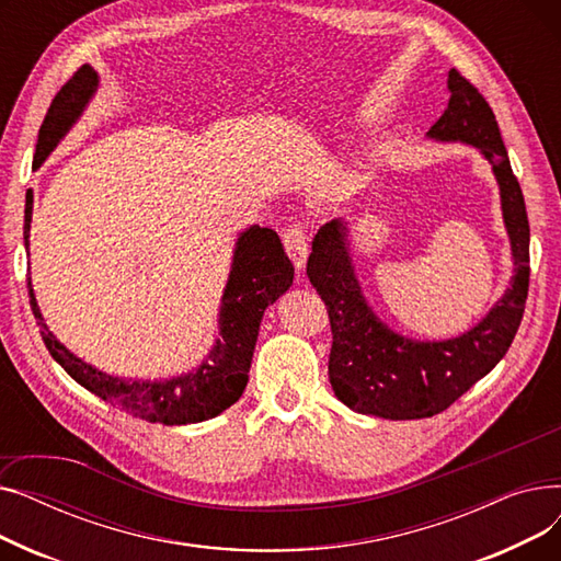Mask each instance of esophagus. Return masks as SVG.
I'll list each match as a JSON object with an SVG mask.
<instances>
[{"mask_svg":"<svg viewBox=\"0 0 561 561\" xmlns=\"http://www.w3.org/2000/svg\"><path fill=\"white\" fill-rule=\"evenodd\" d=\"M284 248L293 261V265H296V271H302L305 263H307V256H309V243H307V233H305V227L302 225H290L284 233Z\"/></svg>","mask_w":561,"mask_h":561,"instance_id":"obj_1","label":"esophagus"}]
</instances>
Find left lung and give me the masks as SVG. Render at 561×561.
<instances>
[{
	"label": "left lung",
	"mask_w": 561,
	"mask_h": 561,
	"mask_svg": "<svg viewBox=\"0 0 561 561\" xmlns=\"http://www.w3.org/2000/svg\"><path fill=\"white\" fill-rule=\"evenodd\" d=\"M448 93V108L432 125L427 138L473 145L491 163L514 275L503 298L476 328L446 341L407 339L393 332L364 298L350 256L347 222L336 218L322 225L311 245L307 275L330 313L334 396L357 414L389 421L440 414L505 357L525 311L529 222L523 191L512 172L495 115L478 88L453 68Z\"/></svg>",
	"instance_id": "left-lung-1"
}]
</instances>
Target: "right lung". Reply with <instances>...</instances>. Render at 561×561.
<instances>
[{"label": "right lung", "mask_w": 561, "mask_h": 561, "mask_svg": "<svg viewBox=\"0 0 561 561\" xmlns=\"http://www.w3.org/2000/svg\"><path fill=\"white\" fill-rule=\"evenodd\" d=\"M100 88V77L91 66H81L56 93L38 134L34 168L56 150V145L77 125L85 106ZM34 191H26L24 204V248L28 254ZM293 284V263L284 252L277 231L252 225L239 233L231 256L229 277L220 298L218 330L209 355L188 373L168 379H125L108 375L79 359L58 341L38 309L32 277H26L28 302L38 320L41 336L49 355L91 393L147 423L188 425L216 419L239 400L248 387V373L254 355L261 318L268 305L277 302Z\"/></svg>", "instance_id": "add662e5"}]
</instances>
